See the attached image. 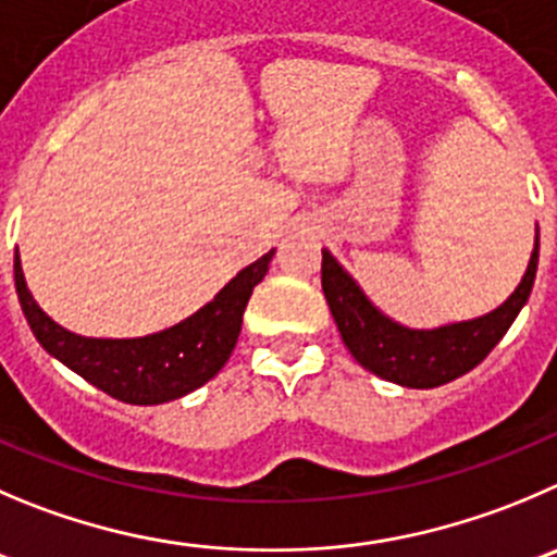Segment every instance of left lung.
<instances>
[{
  "label": "left lung",
  "instance_id": "1",
  "mask_svg": "<svg viewBox=\"0 0 557 557\" xmlns=\"http://www.w3.org/2000/svg\"><path fill=\"white\" fill-rule=\"evenodd\" d=\"M539 264V230L520 287L503 306L475 320L416 331L385 317L352 275L322 251V293L352 358L377 377L405 388H437L479 367L528 304Z\"/></svg>",
  "mask_w": 557,
  "mask_h": 557
}]
</instances>
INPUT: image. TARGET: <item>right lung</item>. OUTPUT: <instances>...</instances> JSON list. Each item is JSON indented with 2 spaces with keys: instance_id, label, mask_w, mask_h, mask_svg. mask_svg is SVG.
Returning <instances> with one entry per match:
<instances>
[{
  "instance_id": "1",
  "label": "right lung",
  "mask_w": 557,
  "mask_h": 557,
  "mask_svg": "<svg viewBox=\"0 0 557 557\" xmlns=\"http://www.w3.org/2000/svg\"><path fill=\"white\" fill-rule=\"evenodd\" d=\"M275 248L240 273L188 320L141 338H87L57 325L26 289L15 248V293L32 333L49 355L128 405H163L190 394L224 369L240 336L243 311L264 278Z\"/></svg>"
}]
</instances>
